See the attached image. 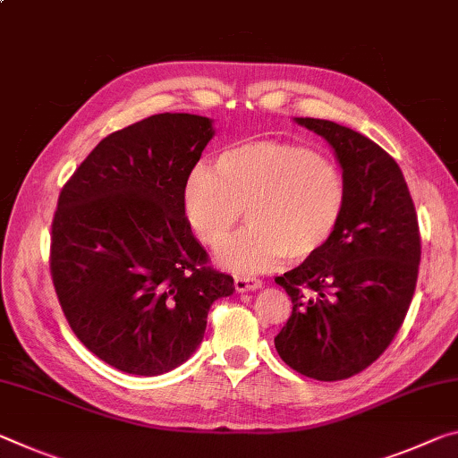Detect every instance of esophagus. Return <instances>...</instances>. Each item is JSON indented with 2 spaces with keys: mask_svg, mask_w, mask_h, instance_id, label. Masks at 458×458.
<instances>
[{
  "mask_svg": "<svg viewBox=\"0 0 458 458\" xmlns=\"http://www.w3.org/2000/svg\"><path fill=\"white\" fill-rule=\"evenodd\" d=\"M260 285H263V281L257 277H246V275H238V277H234V287L238 293L252 292V289H259Z\"/></svg>",
  "mask_w": 458,
  "mask_h": 458,
  "instance_id": "1",
  "label": "esophagus"
}]
</instances>
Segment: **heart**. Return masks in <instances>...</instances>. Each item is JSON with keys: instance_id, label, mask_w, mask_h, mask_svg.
<instances>
[{"instance_id": "obj_1", "label": "heart", "mask_w": 458, "mask_h": 458, "mask_svg": "<svg viewBox=\"0 0 458 458\" xmlns=\"http://www.w3.org/2000/svg\"><path fill=\"white\" fill-rule=\"evenodd\" d=\"M346 203V179L336 163L281 140L226 148L216 169L195 166L183 191L187 222L209 249L228 241L244 209L250 226L217 252V260L236 273L318 255L343 224Z\"/></svg>"}]
</instances>
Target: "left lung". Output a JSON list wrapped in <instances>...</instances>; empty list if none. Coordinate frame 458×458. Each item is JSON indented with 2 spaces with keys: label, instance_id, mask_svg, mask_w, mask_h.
I'll return each instance as SVG.
<instances>
[{
  "label": "left lung",
  "instance_id": "1",
  "mask_svg": "<svg viewBox=\"0 0 458 458\" xmlns=\"http://www.w3.org/2000/svg\"><path fill=\"white\" fill-rule=\"evenodd\" d=\"M295 122L336 152L348 203L332 241L275 279L293 303L275 348L293 371L340 381L373 365L402 328L422 255L418 216L402 169L379 144L330 120Z\"/></svg>",
  "mask_w": 458,
  "mask_h": 458
}]
</instances>
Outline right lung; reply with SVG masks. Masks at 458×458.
I'll use <instances>...</instances> for the list:
<instances>
[{
	"instance_id": "add662e5",
	"label": "right lung",
	"mask_w": 458,
	"mask_h": 458,
	"mask_svg": "<svg viewBox=\"0 0 458 458\" xmlns=\"http://www.w3.org/2000/svg\"><path fill=\"white\" fill-rule=\"evenodd\" d=\"M212 120L157 114L106 136L63 185L50 232L61 310L89 351L130 375H163L199 346L208 311L234 292L209 267L183 191Z\"/></svg>"
}]
</instances>
